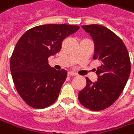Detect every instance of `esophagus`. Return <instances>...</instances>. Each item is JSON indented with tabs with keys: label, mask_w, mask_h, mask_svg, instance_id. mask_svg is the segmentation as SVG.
I'll list each match as a JSON object with an SVG mask.
<instances>
[{
	"label": "esophagus",
	"mask_w": 134,
	"mask_h": 134,
	"mask_svg": "<svg viewBox=\"0 0 134 134\" xmlns=\"http://www.w3.org/2000/svg\"><path fill=\"white\" fill-rule=\"evenodd\" d=\"M68 75H69V76H76V73L74 72L70 71V72H68Z\"/></svg>",
	"instance_id": "34e87169"
}]
</instances>
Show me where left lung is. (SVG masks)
<instances>
[{"instance_id": "obj_1", "label": "left lung", "mask_w": 134, "mask_h": 134, "mask_svg": "<svg viewBox=\"0 0 134 134\" xmlns=\"http://www.w3.org/2000/svg\"><path fill=\"white\" fill-rule=\"evenodd\" d=\"M82 28L92 36L95 51L93 59L100 62L98 80L92 83L86 77L87 85L78 95L80 103L94 111L111 106L122 92L131 69L130 59L122 40L108 28L99 25H83Z\"/></svg>"}]
</instances>
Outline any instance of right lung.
I'll use <instances>...</instances> for the list:
<instances>
[{
    "instance_id": "obj_1",
    "label": "right lung",
    "mask_w": 134,
    "mask_h": 134,
    "mask_svg": "<svg viewBox=\"0 0 134 134\" xmlns=\"http://www.w3.org/2000/svg\"><path fill=\"white\" fill-rule=\"evenodd\" d=\"M69 24H45L31 28L19 39L10 60L15 89L30 107L42 109L58 99L67 72L56 70L48 58L62 49L63 40L79 30Z\"/></svg>"
}]
</instances>
